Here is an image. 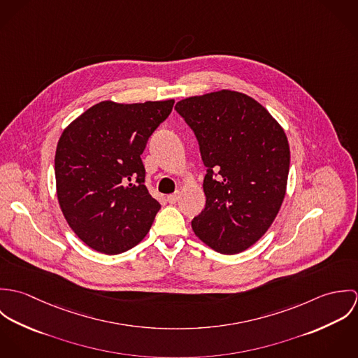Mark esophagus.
I'll return each mask as SVG.
<instances>
[{"mask_svg": "<svg viewBox=\"0 0 358 358\" xmlns=\"http://www.w3.org/2000/svg\"><path fill=\"white\" fill-rule=\"evenodd\" d=\"M179 197H180V193H179V192H176V193H173V194H169V196L166 197V200H168V203L175 204V203L179 200Z\"/></svg>", "mask_w": 358, "mask_h": 358, "instance_id": "34e87169", "label": "esophagus"}]
</instances>
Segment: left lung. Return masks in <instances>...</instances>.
<instances>
[{
    "mask_svg": "<svg viewBox=\"0 0 358 358\" xmlns=\"http://www.w3.org/2000/svg\"><path fill=\"white\" fill-rule=\"evenodd\" d=\"M206 166L204 210L192 222L212 250H248L274 222L287 192L289 145L282 127L251 96L222 90L179 101Z\"/></svg>",
    "mask_w": 358,
    "mask_h": 358,
    "instance_id": "8db88e82",
    "label": "left lung"
}]
</instances>
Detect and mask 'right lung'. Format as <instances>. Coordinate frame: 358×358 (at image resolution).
I'll list each match as a JSON object with an SVG mask.
<instances>
[{"mask_svg":"<svg viewBox=\"0 0 358 358\" xmlns=\"http://www.w3.org/2000/svg\"><path fill=\"white\" fill-rule=\"evenodd\" d=\"M173 103L104 101L63 131L55 154L57 201L90 248L117 255L149 233L161 205L145 185L141 154Z\"/></svg>","mask_w":358,"mask_h":358,"instance_id":"right-lung-1","label":"right lung"}]
</instances>
